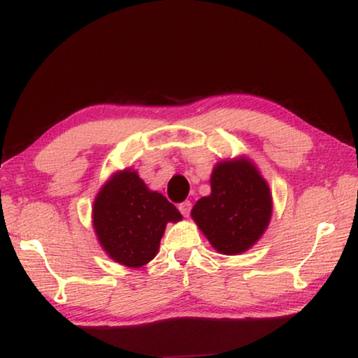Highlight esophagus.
I'll list each match as a JSON object with an SVG mask.
<instances>
[{"instance_id": "34e87169", "label": "esophagus", "mask_w": 358, "mask_h": 358, "mask_svg": "<svg viewBox=\"0 0 358 358\" xmlns=\"http://www.w3.org/2000/svg\"><path fill=\"white\" fill-rule=\"evenodd\" d=\"M190 210H192V203L190 201H182V203L179 205V211L182 213L185 217L190 215Z\"/></svg>"}]
</instances>
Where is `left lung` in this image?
Wrapping results in <instances>:
<instances>
[{"instance_id":"left-lung-1","label":"left lung","mask_w":358,"mask_h":358,"mask_svg":"<svg viewBox=\"0 0 358 358\" xmlns=\"http://www.w3.org/2000/svg\"><path fill=\"white\" fill-rule=\"evenodd\" d=\"M211 194L196 201L190 215L211 247L222 255L247 252L265 234L273 196L260 171L247 157L216 163Z\"/></svg>"}]
</instances>
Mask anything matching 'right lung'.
Instances as JSON below:
<instances>
[{"label":"right lung","instance_id":"right-lung-1","mask_svg":"<svg viewBox=\"0 0 358 358\" xmlns=\"http://www.w3.org/2000/svg\"><path fill=\"white\" fill-rule=\"evenodd\" d=\"M180 220L179 210L159 192L150 190L132 168L111 174L93 200L98 242L111 260L127 268L152 262L168 222Z\"/></svg>","mask_w":358,"mask_h":358}]
</instances>
